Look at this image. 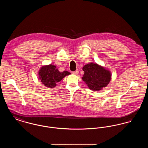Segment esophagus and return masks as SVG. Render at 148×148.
<instances>
[{"label": "esophagus", "instance_id": "34e87169", "mask_svg": "<svg viewBox=\"0 0 148 148\" xmlns=\"http://www.w3.org/2000/svg\"><path fill=\"white\" fill-rule=\"evenodd\" d=\"M72 73H73V74H74V75H77V74H78V73H79V71H73V72H72Z\"/></svg>", "mask_w": 148, "mask_h": 148}]
</instances>
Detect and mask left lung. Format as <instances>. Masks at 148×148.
Returning a JSON list of instances; mask_svg holds the SVG:
<instances>
[{
	"label": "left lung",
	"mask_w": 148,
	"mask_h": 148,
	"mask_svg": "<svg viewBox=\"0 0 148 148\" xmlns=\"http://www.w3.org/2000/svg\"><path fill=\"white\" fill-rule=\"evenodd\" d=\"M83 71H84L83 80L93 91L98 92L106 88L112 79L110 71L95 63L85 65Z\"/></svg>",
	"instance_id": "1"
}]
</instances>
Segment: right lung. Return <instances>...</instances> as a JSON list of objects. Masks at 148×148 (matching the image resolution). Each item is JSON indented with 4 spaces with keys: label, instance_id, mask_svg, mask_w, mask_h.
Segmentation results:
<instances>
[{
    "label": "right lung",
    "instance_id": "1",
    "mask_svg": "<svg viewBox=\"0 0 148 148\" xmlns=\"http://www.w3.org/2000/svg\"><path fill=\"white\" fill-rule=\"evenodd\" d=\"M71 74L68 71L60 72L56 66L49 64L42 66L39 71L38 75L42 83L49 88H53L57 82L61 81L64 77Z\"/></svg>",
    "mask_w": 148,
    "mask_h": 148
}]
</instances>
